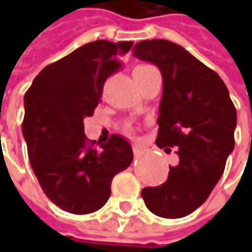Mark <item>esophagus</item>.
Returning <instances> with one entry per match:
<instances>
[{
	"mask_svg": "<svg viewBox=\"0 0 252 252\" xmlns=\"http://www.w3.org/2000/svg\"><path fill=\"white\" fill-rule=\"evenodd\" d=\"M133 153H135V155H140V154L143 153V147L140 146V144H133Z\"/></svg>",
	"mask_w": 252,
	"mask_h": 252,
	"instance_id": "esophagus-1",
	"label": "esophagus"
}]
</instances>
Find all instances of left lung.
Instances as JSON below:
<instances>
[{"mask_svg": "<svg viewBox=\"0 0 252 252\" xmlns=\"http://www.w3.org/2000/svg\"><path fill=\"white\" fill-rule=\"evenodd\" d=\"M133 57L162 72L155 143L167 154L177 147L180 158L164 184L144 188L142 197L154 215L180 219L202 205L221 178L235 147L236 109L219 74L184 47L163 39L144 40L133 47Z\"/></svg>", "mask_w": 252, "mask_h": 252, "instance_id": "8db88e82", "label": "left lung"}]
</instances>
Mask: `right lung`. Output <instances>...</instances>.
<instances>
[{
	"mask_svg": "<svg viewBox=\"0 0 252 252\" xmlns=\"http://www.w3.org/2000/svg\"><path fill=\"white\" fill-rule=\"evenodd\" d=\"M132 41L95 40L44 67L24 95L28 158L41 189L61 209L88 215L105 205L116 174L133 160L126 139L89 144L83 119L93 116L104 83L120 70Z\"/></svg>",
	"mask_w": 252,
	"mask_h": 252,
	"instance_id": "right-lung-1",
	"label": "right lung"
}]
</instances>
